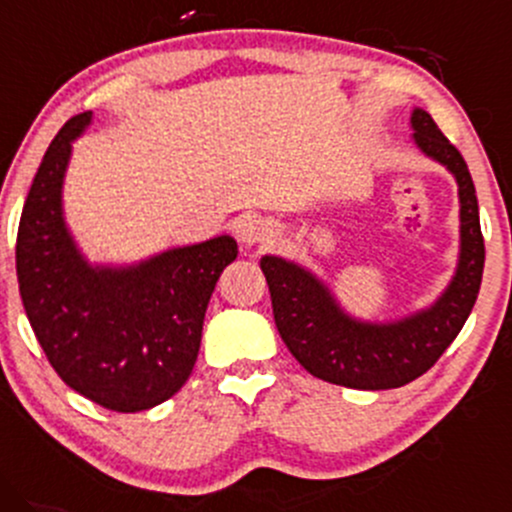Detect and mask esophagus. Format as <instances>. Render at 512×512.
<instances>
[{
  "label": "esophagus",
  "mask_w": 512,
  "mask_h": 512,
  "mask_svg": "<svg viewBox=\"0 0 512 512\" xmlns=\"http://www.w3.org/2000/svg\"><path fill=\"white\" fill-rule=\"evenodd\" d=\"M239 241L244 246H258V244H266L275 237V225L266 217H246V220L239 222Z\"/></svg>",
  "instance_id": "esophagus-1"
}]
</instances>
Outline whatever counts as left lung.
I'll return each instance as SVG.
<instances>
[{
	"instance_id": "obj_1",
	"label": "left lung",
	"mask_w": 512,
	"mask_h": 512,
	"mask_svg": "<svg viewBox=\"0 0 512 512\" xmlns=\"http://www.w3.org/2000/svg\"><path fill=\"white\" fill-rule=\"evenodd\" d=\"M411 140L455 176L459 195V256L452 280L433 304L392 321L348 314L331 287L283 256H263L280 338L309 375L350 389L404 387L438 363L472 314L484 273V237L472 174L423 108L411 111Z\"/></svg>"
}]
</instances>
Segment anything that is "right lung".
I'll use <instances>...</instances> for the list:
<instances>
[{
  "label": "right lung",
  "instance_id": "obj_1",
  "mask_svg": "<svg viewBox=\"0 0 512 512\" xmlns=\"http://www.w3.org/2000/svg\"><path fill=\"white\" fill-rule=\"evenodd\" d=\"M91 123V111L67 120L38 166L16 237L19 292L67 387L103 409L147 411L186 384L205 309L239 249L220 234L125 266L91 263L62 210L72 142Z\"/></svg>",
  "mask_w": 512,
  "mask_h": 512
}]
</instances>
